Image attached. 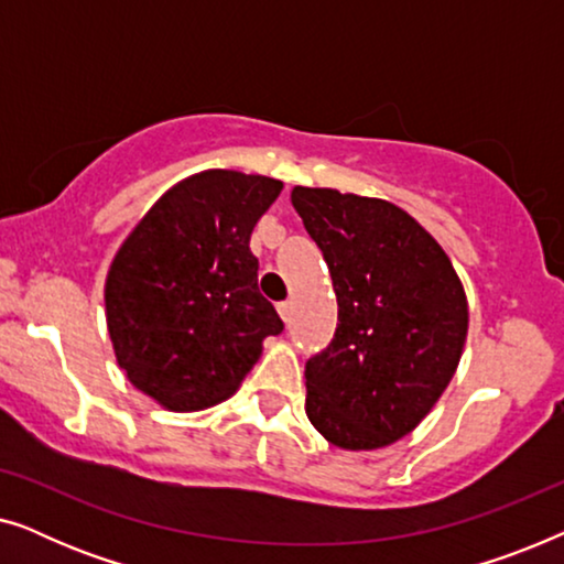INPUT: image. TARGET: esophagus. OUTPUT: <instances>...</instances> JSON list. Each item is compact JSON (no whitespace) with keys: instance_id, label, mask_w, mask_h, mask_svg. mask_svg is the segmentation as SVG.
Returning <instances> with one entry per match:
<instances>
[{"instance_id":"obj_1","label":"esophagus","mask_w":564,"mask_h":564,"mask_svg":"<svg viewBox=\"0 0 564 564\" xmlns=\"http://www.w3.org/2000/svg\"><path fill=\"white\" fill-rule=\"evenodd\" d=\"M276 311H280V315H282V321L288 323L290 321V315H292V300H284V303H280L276 305Z\"/></svg>"}]
</instances>
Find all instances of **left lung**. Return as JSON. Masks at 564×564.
Wrapping results in <instances>:
<instances>
[{"label":"left lung","mask_w":564,"mask_h":564,"mask_svg":"<svg viewBox=\"0 0 564 564\" xmlns=\"http://www.w3.org/2000/svg\"><path fill=\"white\" fill-rule=\"evenodd\" d=\"M326 259L338 326L305 365V413L341 449H380L419 426L457 372L467 297L436 238L398 205L295 187Z\"/></svg>","instance_id":"8db88e82"}]
</instances>
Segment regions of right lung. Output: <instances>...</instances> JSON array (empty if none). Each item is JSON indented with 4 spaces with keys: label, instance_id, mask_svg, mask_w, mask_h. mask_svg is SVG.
<instances>
[{
    "label": "right lung",
    "instance_id": "1",
    "mask_svg": "<svg viewBox=\"0 0 564 564\" xmlns=\"http://www.w3.org/2000/svg\"><path fill=\"white\" fill-rule=\"evenodd\" d=\"M282 182L207 169L164 192L115 253L105 282L115 357L176 413L228 400L284 323L249 249Z\"/></svg>",
    "mask_w": 564,
    "mask_h": 564
}]
</instances>
